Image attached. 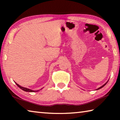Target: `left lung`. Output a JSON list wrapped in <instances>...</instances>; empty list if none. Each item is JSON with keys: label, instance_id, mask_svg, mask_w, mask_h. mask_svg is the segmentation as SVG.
Wrapping results in <instances>:
<instances>
[{"label": "left lung", "instance_id": "obj_1", "mask_svg": "<svg viewBox=\"0 0 120 120\" xmlns=\"http://www.w3.org/2000/svg\"><path fill=\"white\" fill-rule=\"evenodd\" d=\"M108 81H109V80H108ZM108 81H107V82H106V83H105V84H104V85H103V86H101V87H99V88H97V89H96V90H98V89H101V88H102V87H104V86H105V85H106V84H107V82H108Z\"/></svg>", "mask_w": 120, "mask_h": 120}]
</instances>
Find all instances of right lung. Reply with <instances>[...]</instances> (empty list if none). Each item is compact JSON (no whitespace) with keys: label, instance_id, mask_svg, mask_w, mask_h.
Listing matches in <instances>:
<instances>
[{"label":"right lung","instance_id":"obj_1","mask_svg":"<svg viewBox=\"0 0 120 120\" xmlns=\"http://www.w3.org/2000/svg\"><path fill=\"white\" fill-rule=\"evenodd\" d=\"M16 84L17 85V86L19 87L20 88H21V89H22V90L25 91V92H38V91H39L40 90H31V89H28V88H25V87H22L20 86V85H19L18 84H17V83L15 82ZM42 89H41V90Z\"/></svg>","mask_w":120,"mask_h":120}]
</instances>
